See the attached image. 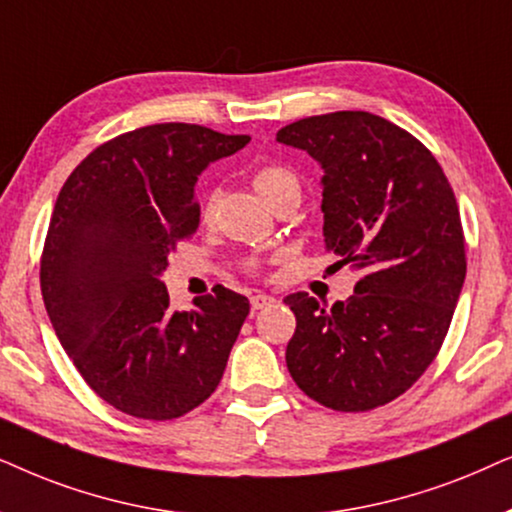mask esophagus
Wrapping results in <instances>:
<instances>
[{
	"instance_id": "esophagus-1",
	"label": "esophagus",
	"mask_w": 512,
	"mask_h": 512,
	"mask_svg": "<svg viewBox=\"0 0 512 512\" xmlns=\"http://www.w3.org/2000/svg\"><path fill=\"white\" fill-rule=\"evenodd\" d=\"M276 299L271 297V295H267V292H257V295H252L250 297V304H252V311H257V309H264V306H271L274 304Z\"/></svg>"
}]
</instances>
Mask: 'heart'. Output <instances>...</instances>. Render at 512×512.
Here are the masks:
<instances>
[{
  "mask_svg": "<svg viewBox=\"0 0 512 512\" xmlns=\"http://www.w3.org/2000/svg\"><path fill=\"white\" fill-rule=\"evenodd\" d=\"M252 182H255V189L262 194V199L267 203L278 199V196L285 192H290V189H299L295 173L285 166H276V163H271V166H262L255 173V180Z\"/></svg>",
  "mask_w": 512,
  "mask_h": 512,
  "instance_id": "heart-1",
  "label": "heart"
}]
</instances>
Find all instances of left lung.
<instances>
[{
	"label": "left lung",
	"mask_w": 512,
	"mask_h": 512,
	"mask_svg": "<svg viewBox=\"0 0 512 512\" xmlns=\"http://www.w3.org/2000/svg\"><path fill=\"white\" fill-rule=\"evenodd\" d=\"M323 170L325 248L363 271L344 302L285 297L295 384L337 412L403 395L438 356L466 278L459 206L435 156L370 112L299 119L276 133Z\"/></svg>",
	"instance_id": "8db88e82"
}]
</instances>
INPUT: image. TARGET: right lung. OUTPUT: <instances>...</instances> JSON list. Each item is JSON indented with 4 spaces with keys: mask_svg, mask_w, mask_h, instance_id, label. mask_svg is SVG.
Here are the masks:
<instances>
[{
    "mask_svg": "<svg viewBox=\"0 0 512 512\" xmlns=\"http://www.w3.org/2000/svg\"><path fill=\"white\" fill-rule=\"evenodd\" d=\"M248 142L145 126L93 149L60 189L42 255L46 313L86 384L131 417L177 419L220 384L248 297L217 285L173 311L161 276L199 224V175Z\"/></svg>",
    "mask_w": 512,
    "mask_h": 512,
    "instance_id": "obj_1",
    "label": "right lung"
}]
</instances>
